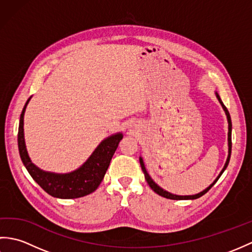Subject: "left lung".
Masks as SVG:
<instances>
[{
    "label": "left lung",
    "mask_w": 252,
    "mask_h": 252,
    "mask_svg": "<svg viewBox=\"0 0 252 252\" xmlns=\"http://www.w3.org/2000/svg\"><path fill=\"white\" fill-rule=\"evenodd\" d=\"M216 95H217V98H218V100L220 101V104H221V106H222L223 110L225 111V115H226V118H227V122H228V133H227L228 155H227V159H226V161H225V164H224V167H223V169L221 170L220 174H219V175L217 176V179H216L215 181H213V183H212V184L209 185L206 189H203L202 191L198 192V194H195V195H185V196H182V195H174V194H172V192H169L168 190H165V189H161V187H160L158 184L155 183L154 180L151 178V175H149V174H148V172H147V170H146V168H145V164H144V161H143V158H142V157H140V163H141V167H142V170H143V172H144V175H145V180L147 181L148 185L151 186V189H152L155 192H156V194H158V195H160V196H162V197H164V198H168V199H173V200L197 199V198H199V197H201L202 195H205L206 192H207L209 189H210L213 185H215V184L217 183V181H218L219 179H220V176L222 175V173H223L224 171H225V169L227 168L228 162H229V158H231V153H232V120H231V116H229V112H228L227 108L225 107V105L223 104V101L221 100L220 95H219L217 92H216Z\"/></svg>",
    "instance_id": "obj_1"
}]
</instances>
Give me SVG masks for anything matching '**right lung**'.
<instances>
[{"mask_svg": "<svg viewBox=\"0 0 252 252\" xmlns=\"http://www.w3.org/2000/svg\"><path fill=\"white\" fill-rule=\"evenodd\" d=\"M31 97L28 98L20 115L18 127V149L24 165L33 179L47 194L62 198V199H73L87 196L96 190L103 181L110 160L116 149L122 140V133H116L104 138L99 145L95 148L92 155L88 158L81 167L69 173H55L40 169L31 161L27 152L25 133H24V116Z\"/></svg>", "mask_w": 252, "mask_h": 252, "instance_id": "obj_1", "label": "right lung"}]
</instances>
